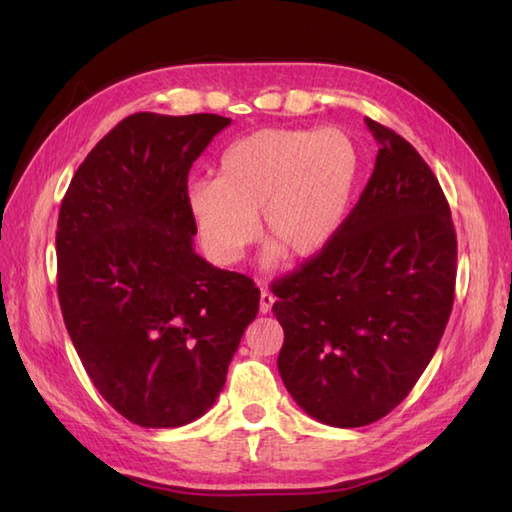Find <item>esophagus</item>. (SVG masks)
Returning a JSON list of instances; mask_svg holds the SVG:
<instances>
[{
  "mask_svg": "<svg viewBox=\"0 0 512 512\" xmlns=\"http://www.w3.org/2000/svg\"><path fill=\"white\" fill-rule=\"evenodd\" d=\"M273 303H275L273 292H268V290L262 288V295H259V312L268 314L270 310H273Z\"/></svg>",
  "mask_w": 512,
  "mask_h": 512,
  "instance_id": "obj_1",
  "label": "esophagus"
}]
</instances>
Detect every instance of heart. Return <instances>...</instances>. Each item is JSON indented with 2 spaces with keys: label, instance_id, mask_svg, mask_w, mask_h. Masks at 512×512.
Masks as SVG:
<instances>
[{
  "label": "heart",
  "instance_id": "heart-1",
  "mask_svg": "<svg viewBox=\"0 0 512 512\" xmlns=\"http://www.w3.org/2000/svg\"><path fill=\"white\" fill-rule=\"evenodd\" d=\"M358 149L336 127H266L235 140L215 178L187 184V206L215 262L235 264L255 237L262 262L306 259L328 246L345 220L358 180Z\"/></svg>",
  "mask_w": 512,
  "mask_h": 512
}]
</instances>
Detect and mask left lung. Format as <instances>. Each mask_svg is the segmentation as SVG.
<instances>
[{"instance_id": "obj_1", "label": "left lung", "mask_w": 512, "mask_h": 512, "mask_svg": "<svg viewBox=\"0 0 512 512\" xmlns=\"http://www.w3.org/2000/svg\"><path fill=\"white\" fill-rule=\"evenodd\" d=\"M374 173L319 255L273 284L277 358L297 405L341 429L380 420L418 383L447 328L458 239L427 162L365 118Z\"/></svg>"}]
</instances>
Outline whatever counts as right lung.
<instances>
[{
    "mask_svg": "<svg viewBox=\"0 0 512 512\" xmlns=\"http://www.w3.org/2000/svg\"><path fill=\"white\" fill-rule=\"evenodd\" d=\"M228 125L217 114L127 116L81 162L61 202L65 328L99 394L138 427L204 416L257 317L253 279L193 250L189 169Z\"/></svg>",
    "mask_w": 512,
    "mask_h": 512,
    "instance_id": "obj_1",
    "label": "right lung"
}]
</instances>
